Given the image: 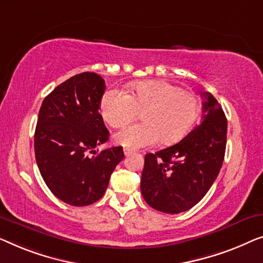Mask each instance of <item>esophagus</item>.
<instances>
[{
  "label": "esophagus",
  "instance_id": "esophagus-1",
  "mask_svg": "<svg viewBox=\"0 0 263 263\" xmlns=\"http://www.w3.org/2000/svg\"><path fill=\"white\" fill-rule=\"evenodd\" d=\"M133 153H135V150L128 149V147H126V149H124V154H125V156H130V155H132Z\"/></svg>",
  "mask_w": 263,
  "mask_h": 263
}]
</instances>
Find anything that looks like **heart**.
<instances>
[{"mask_svg":"<svg viewBox=\"0 0 263 263\" xmlns=\"http://www.w3.org/2000/svg\"><path fill=\"white\" fill-rule=\"evenodd\" d=\"M103 120L112 127H124L142 113L143 123L116 135L120 145L138 149L160 142L173 144L183 138L195 123L199 100L195 94L165 81H144L131 86V94L112 88L101 99Z\"/></svg>","mask_w":263,"mask_h":263,"instance_id":"b5f03b06","label":"heart"}]
</instances>
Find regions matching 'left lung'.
<instances>
[{"mask_svg":"<svg viewBox=\"0 0 263 263\" xmlns=\"http://www.w3.org/2000/svg\"><path fill=\"white\" fill-rule=\"evenodd\" d=\"M201 95L205 98L201 123L175 145L144 158L140 191L144 200L161 212L175 214L197 205L223 164L227 118L212 94Z\"/></svg>","mask_w":263,"mask_h":263,"instance_id":"8db88e82","label":"left lung"}]
</instances>
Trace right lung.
I'll return each instance as SVG.
<instances>
[{"label": "right lung", "mask_w": 263, "mask_h": 263, "mask_svg": "<svg viewBox=\"0 0 263 263\" xmlns=\"http://www.w3.org/2000/svg\"><path fill=\"white\" fill-rule=\"evenodd\" d=\"M105 81L95 72L66 80L44 99L34 133L35 160L46 186L72 206L98 201L124 158L121 146L99 151L108 140L99 113Z\"/></svg>", "instance_id": "obj_1"}]
</instances>
